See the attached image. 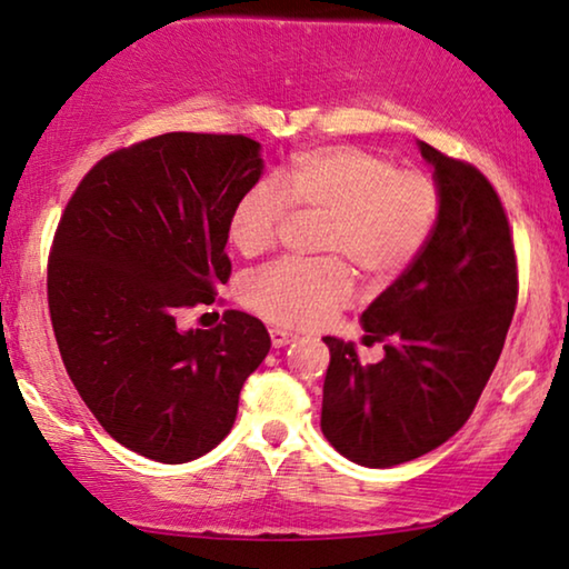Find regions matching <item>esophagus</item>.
Masks as SVG:
<instances>
[{
	"label": "esophagus",
	"instance_id": "obj_1",
	"mask_svg": "<svg viewBox=\"0 0 569 569\" xmlns=\"http://www.w3.org/2000/svg\"><path fill=\"white\" fill-rule=\"evenodd\" d=\"M293 335L291 332H286V329H270V342H273V347L276 350H281V347H286V345H291L293 342Z\"/></svg>",
	"mask_w": 569,
	"mask_h": 569
}]
</instances>
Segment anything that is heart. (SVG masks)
<instances>
[{
  "instance_id": "heart-1",
  "label": "heart",
  "mask_w": 569,
  "mask_h": 569,
  "mask_svg": "<svg viewBox=\"0 0 569 569\" xmlns=\"http://www.w3.org/2000/svg\"><path fill=\"white\" fill-rule=\"evenodd\" d=\"M291 207L327 214L321 252L350 260L372 281H391L435 232L439 186L421 171H396L388 158L352 146L296 152L278 178H260L234 199L227 234L242 256L276 242ZM339 260H281L244 281V303L281 327L307 329L350 301Z\"/></svg>"
}]
</instances>
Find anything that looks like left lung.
Segmentation results:
<instances>
[{
  "label": "left lung",
  "instance_id": "8db88e82",
  "mask_svg": "<svg viewBox=\"0 0 569 569\" xmlns=\"http://www.w3.org/2000/svg\"><path fill=\"white\" fill-rule=\"evenodd\" d=\"M439 186V217L423 250L362 311V366L352 342L325 337L321 398L327 442L362 468H393L445 445L478 403L516 309V256L501 199L478 168L417 140Z\"/></svg>",
  "mask_w": 569,
  "mask_h": 569
}]
</instances>
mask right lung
<instances>
[{"mask_svg": "<svg viewBox=\"0 0 569 569\" xmlns=\"http://www.w3.org/2000/svg\"><path fill=\"white\" fill-rule=\"evenodd\" d=\"M260 150L244 134H158L99 160L58 224L48 307L63 366L107 435L156 462L222 442L270 350L244 311L178 327L230 278L227 219L262 176Z\"/></svg>", "mask_w": 569, "mask_h": 569, "instance_id": "add662e5", "label": "right lung"}]
</instances>
